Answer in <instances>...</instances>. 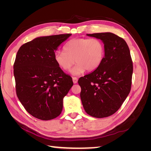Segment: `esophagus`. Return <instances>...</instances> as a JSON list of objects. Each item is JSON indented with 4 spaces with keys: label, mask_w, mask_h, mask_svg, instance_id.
<instances>
[{
    "label": "esophagus",
    "mask_w": 151,
    "mask_h": 151,
    "mask_svg": "<svg viewBox=\"0 0 151 151\" xmlns=\"http://www.w3.org/2000/svg\"><path fill=\"white\" fill-rule=\"evenodd\" d=\"M72 81H73V83L74 84H76L77 83V81H78V79H77V77H72Z\"/></svg>",
    "instance_id": "34e87169"
}]
</instances>
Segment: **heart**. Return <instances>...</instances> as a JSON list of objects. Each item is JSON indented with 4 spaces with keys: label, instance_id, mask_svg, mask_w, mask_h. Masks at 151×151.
Returning a JSON list of instances; mask_svg holds the SVG:
<instances>
[{
    "label": "heart",
    "instance_id": "b5f03b06",
    "mask_svg": "<svg viewBox=\"0 0 151 151\" xmlns=\"http://www.w3.org/2000/svg\"><path fill=\"white\" fill-rule=\"evenodd\" d=\"M104 53V45L100 40L75 38L64 45L63 52L55 53L54 60L57 65L65 71L69 70L74 63H77L70 70V74L78 76L86 70L91 72L98 68L103 60Z\"/></svg>",
    "mask_w": 151,
    "mask_h": 151
}]
</instances>
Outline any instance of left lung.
Instances as JSON below:
<instances>
[{"mask_svg":"<svg viewBox=\"0 0 151 151\" xmlns=\"http://www.w3.org/2000/svg\"><path fill=\"white\" fill-rule=\"evenodd\" d=\"M101 40L105 53L100 66L78 81L84 110L96 118L111 116L129 95L133 63L125 41L112 33L87 34Z\"/></svg>","mask_w":151,"mask_h":151,"instance_id":"obj_1","label":"left lung"}]
</instances>
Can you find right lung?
Here are the masks:
<instances>
[{"label": "right lung", "mask_w": 151, "mask_h": 151, "mask_svg": "<svg viewBox=\"0 0 151 151\" xmlns=\"http://www.w3.org/2000/svg\"><path fill=\"white\" fill-rule=\"evenodd\" d=\"M72 35L63 34L36 38L19 48L14 64L18 99L30 115L42 120L60 115L63 99L73 86L54 60L62 43Z\"/></svg>", "instance_id": "obj_1"}]
</instances>
